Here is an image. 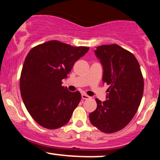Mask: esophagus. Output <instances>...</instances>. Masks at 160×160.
Wrapping results in <instances>:
<instances>
[{"instance_id": "1", "label": "esophagus", "mask_w": 160, "mask_h": 160, "mask_svg": "<svg viewBox=\"0 0 160 160\" xmlns=\"http://www.w3.org/2000/svg\"><path fill=\"white\" fill-rule=\"evenodd\" d=\"M82 98L83 99V100H86V99H89V98H90V97L89 96V95H86V94H82Z\"/></svg>"}]
</instances>
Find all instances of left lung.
<instances>
[{"mask_svg": "<svg viewBox=\"0 0 160 160\" xmlns=\"http://www.w3.org/2000/svg\"><path fill=\"white\" fill-rule=\"evenodd\" d=\"M95 55L103 65L102 81L109 85L107 100L98 98L89 113L91 123L104 133L126 127L138 109L144 92V78L135 56L117 44L99 46Z\"/></svg>", "mask_w": 160, "mask_h": 160, "instance_id": "obj_1", "label": "left lung"}]
</instances>
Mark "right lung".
I'll return each mask as SVG.
<instances>
[{
    "instance_id": "right-lung-1",
    "label": "right lung",
    "mask_w": 160,
    "mask_h": 160,
    "mask_svg": "<svg viewBox=\"0 0 160 160\" xmlns=\"http://www.w3.org/2000/svg\"><path fill=\"white\" fill-rule=\"evenodd\" d=\"M89 49L50 40L28 53L20 76V92L27 111L40 126L56 129L69 122L81 94L68 90L62 80Z\"/></svg>"
}]
</instances>
